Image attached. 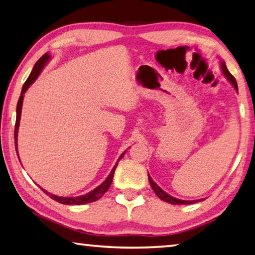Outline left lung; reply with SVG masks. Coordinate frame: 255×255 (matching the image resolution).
I'll list each match as a JSON object with an SVG mask.
<instances>
[{
    "instance_id": "left-lung-1",
    "label": "left lung",
    "mask_w": 255,
    "mask_h": 255,
    "mask_svg": "<svg viewBox=\"0 0 255 255\" xmlns=\"http://www.w3.org/2000/svg\"><path fill=\"white\" fill-rule=\"evenodd\" d=\"M221 67H222V71L224 73V75L226 76V79L231 82V84L234 86V89L236 90V91H239V89H237V83H236L235 77L233 76L231 73H230V71L227 70L225 63L222 62ZM148 181H149V183H150V187H152V189L154 190V192L156 193V196L159 198V199L163 200V201L169 202V204H172V205H190V204H193V202L204 200V199H200V200H193V201H191V200H180V199H176V198L172 197L170 195H167L165 191H163V190L159 188L156 183L154 182L153 179L150 178L149 174H148Z\"/></svg>"
}]
</instances>
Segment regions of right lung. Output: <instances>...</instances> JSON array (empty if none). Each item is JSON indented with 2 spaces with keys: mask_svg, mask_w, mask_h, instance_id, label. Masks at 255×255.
Returning <instances> with one entry per match:
<instances>
[{
  "mask_svg": "<svg viewBox=\"0 0 255 255\" xmlns=\"http://www.w3.org/2000/svg\"><path fill=\"white\" fill-rule=\"evenodd\" d=\"M50 59V56L48 55V53H46L45 55H42L41 57L39 58V60L36 63V65L33 66L31 73H30L29 77L27 79V81L24 82L23 84V88H22V91H21V96L19 98V101H18V105H16V120H15V127H14V141H15V150H16V154H18V145H16V141H18V130H19V125H20V118H21V110H22V103H23V97H24V92L27 91L28 88L30 85H31L38 76H39L40 72L42 71V68L46 65L47 63H48V60ZM125 152L120 155L117 163L115 164L114 169L111 170L110 174L108 175V178L103 181V182L99 185L98 188H96L92 191H90L89 193H86L84 196H79V197H58V196H55L53 193H50L48 191H46L45 189L40 188L42 191H44L46 195H48L51 199L56 200L59 204H63V205H85V204H89V202H93V201H97L100 199V198L105 195V193L108 191V189L110 188L111 182H112V179H114V174H115V171H116V167L118 165V162L120 161L124 157ZM18 157H19V154H18Z\"/></svg>",
  "mask_w": 255,
  "mask_h": 255,
  "instance_id": "add662e5",
  "label": "right lung"
}]
</instances>
